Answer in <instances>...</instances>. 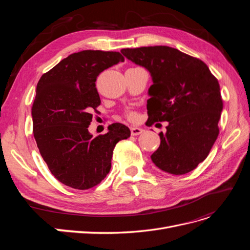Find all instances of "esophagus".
<instances>
[{
    "mask_svg": "<svg viewBox=\"0 0 250 250\" xmlns=\"http://www.w3.org/2000/svg\"><path fill=\"white\" fill-rule=\"evenodd\" d=\"M130 130H131V134H132V135H139V134H141V133H143V132H144V129H143V128L135 127V126L130 127Z\"/></svg>",
    "mask_w": 250,
    "mask_h": 250,
    "instance_id": "obj_1",
    "label": "esophagus"
}]
</instances>
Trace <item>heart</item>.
<instances>
[{"mask_svg": "<svg viewBox=\"0 0 250 250\" xmlns=\"http://www.w3.org/2000/svg\"><path fill=\"white\" fill-rule=\"evenodd\" d=\"M128 118H129L130 120H137V119H138V116H137V113L129 112V113H128Z\"/></svg>", "mask_w": 250, "mask_h": 250, "instance_id": "b5f03b06", "label": "heart"}]
</instances>
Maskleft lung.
I'll use <instances>...</instances> for the list:
<instances>
[{"mask_svg":"<svg viewBox=\"0 0 250 250\" xmlns=\"http://www.w3.org/2000/svg\"><path fill=\"white\" fill-rule=\"evenodd\" d=\"M121 53L145 67L152 78L146 125L168 122L151 160L174 175L191 172L206 160L218 138L223 108L218 80L200 59L171 47L122 49Z\"/></svg>","mask_w":250,"mask_h":250,"instance_id":"left-lung-1","label":"left lung"}]
</instances>
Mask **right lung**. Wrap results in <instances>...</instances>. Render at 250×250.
<instances>
[{
    "label": "right lung",
    "instance_id": "1",
    "mask_svg": "<svg viewBox=\"0 0 250 250\" xmlns=\"http://www.w3.org/2000/svg\"><path fill=\"white\" fill-rule=\"evenodd\" d=\"M124 62L119 52L73 53L41 77L32 106L33 134L40 153L54 177L78 190L100 184L111 168L116 144L130 137L121 123L94 138L88 131L92 111L101 100L99 74Z\"/></svg>",
    "mask_w": 250,
    "mask_h": 250
}]
</instances>
